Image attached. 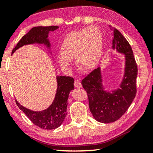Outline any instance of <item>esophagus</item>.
Instances as JSON below:
<instances>
[{
    "instance_id": "esophagus-1",
    "label": "esophagus",
    "mask_w": 153,
    "mask_h": 153,
    "mask_svg": "<svg viewBox=\"0 0 153 153\" xmlns=\"http://www.w3.org/2000/svg\"><path fill=\"white\" fill-rule=\"evenodd\" d=\"M74 86L77 88H81L82 84L79 80H75L74 81Z\"/></svg>"
}]
</instances>
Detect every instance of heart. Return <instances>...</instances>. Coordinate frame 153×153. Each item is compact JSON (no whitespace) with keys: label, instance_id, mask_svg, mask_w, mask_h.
<instances>
[{"label":"heart","instance_id":"heart-1","mask_svg":"<svg viewBox=\"0 0 153 153\" xmlns=\"http://www.w3.org/2000/svg\"><path fill=\"white\" fill-rule=\"evenodd\" d=\"M102 48V33L91 25L67 33L62 42L61 51L56 54V60L63 68L69 69L75 57L80 68L88 70L97 65Z\"/></svg>","mask_w":153,"mask_h":153}]
</instances>
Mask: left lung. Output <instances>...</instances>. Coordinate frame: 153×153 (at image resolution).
<instances>
[{
    "label": "left lung",
    "mask_w": 153,
    "mask_h": 153,
    "mask_svg": "<svg viewBox=\"0 0 153 153\" xmlns=\"http://www.w3.org/2000/svg\"><path fill=\"white\" fill-rule=\"evenodd\" d=\"M113 38V48L126 55V70L120 88L113 93L103 90L98 67L82 79V85L87 92L89 108L93 117L99 122L107 123L118 120L132 102L136 94L138 67L132 49L121 33L109 25Z\"/></svg>",
    "instance_id": "1"
}]
</instances>
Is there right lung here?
Wrapping results in <instances>:
<instances>
[{
	"mask_svg": "<svg viewBox=\"0 0 153 153\" xmlns=\"http://www.w3.org/2000/svg\"><path fill=\"white\" fill-rule=\"evenodd\" d=\"M58 27L56 25H53L32 28L26 34L21 38L19 42L13 49L12 53L21 46L29 44H45L49 47L50 43L47 39L48 33L51 31L55 30ZM56 81L58 87L55 98L53 104L47 109L40 112H36L24 107L15 100L17 105L26 115L29 120L34 125L42 129H53L57 128L63 122L67 115V99L69 92L74 88V79L73 77L69 76H57Z\"/></svg>",
	"mask_w": 153,
	"mask_h": 153,
	"instance_id": "add662e5",
	"label": "right lung"
}]
</instances>
